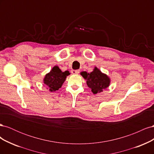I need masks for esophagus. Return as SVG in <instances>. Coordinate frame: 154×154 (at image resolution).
Instances as JSON below:
<instances>
[{"mask_svg": "<svg viewBox=\"0 0 154 154\" xmlns=\"http://www.w3.org/2000/svg\"><path fill=\"white\" fill-rule=\"evenodd\" d=\"M71 72L74 74H78L79 72H80V70H72Z\"/></svg>", "mask_w": 154, "mask_h": 154, "instance_id": "obj_1", "label": "esophagus"}]
</instances>
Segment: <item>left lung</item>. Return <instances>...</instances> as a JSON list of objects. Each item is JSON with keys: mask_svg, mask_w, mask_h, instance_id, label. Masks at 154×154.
<instances>
[{"mask_svg": "<svg viewBox=\"0 0 154 154\" xmlns=\"http://www.w3.org/2000/svg\"><path fill=\"white\" fill-rule=\"evenodd\" d=\"M80 74L86 80L87 86L91 88V91L94 94L103 92L110 85V78L96 67L91 73L83 71Z\"/></svg>", "mask_w": 154, "mask_h": 154, "instance_id": "1", "label": "left lung"}]
</instances>
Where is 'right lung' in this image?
Masks as SVG:
<instances>
[{
	"instance_id": "add662e5",
	"label": "right lung",
	"mask_w": 154,
	"mask_h": 154,
	"mask_svg": "<svg viewBox=\"0 0 154 154\" xmlns=\"http://www.w3.org/2000/svg\"><path fill=\"white\" fill-rule=\"evenodd\" d=\"M69 74L70 72L68 71L62 72L58 66H55L49 73L45 74L43 83L48 87L47 88L49 91L54 92L62 87L67 76Z\"/></svg>"
}]
</instances>
